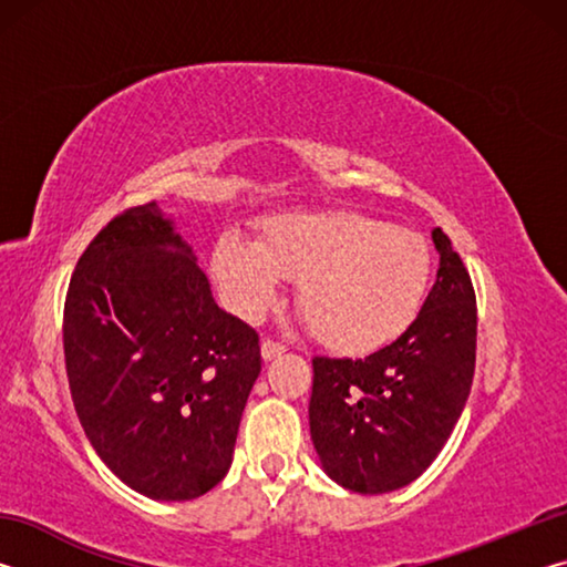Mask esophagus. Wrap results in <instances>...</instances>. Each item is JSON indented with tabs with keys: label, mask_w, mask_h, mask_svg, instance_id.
Instances as JSON below:
<instances>
[{
	"label": "esophagus",
	"mask_w": 567,
	"mask_h": 567,
	"mask_svg": "<svg viewBox=\"0 0 567 567\" xmlns=\"http://www.w3.org/2000/svg\"><path fill=\"white\" fill-rule=\"evenodd\" d=\"M287 348L282 342H277V340H270V338H265L262 340V358L265 360H275V358H280V354L285 352Z\"/></svg>",
	"instance_id": "esophagus-1"
}]
</instances>
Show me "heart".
<instances>
[{"mask_svg": "<svg viewBox=\"0 0 567 567\" xmlns=\"http://www.w3.org/2000/svg\"><path fill=\"white\" fill-rule=\"evenodd\" d=\"M213 275L229 310L257 318L297 280L307 330L334 352H370L400 338L425 300L433 255L425 237L382 219L328 209L260 219L257 243L225 233Z\"/></svg>", "mask_w": 567, "mask_h": 567, "instance_id": "b5f03b06", "label": "heart"}]
</instances>
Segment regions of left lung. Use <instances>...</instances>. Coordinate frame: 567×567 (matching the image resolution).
Returning <instances> with one entry per match:
<instances>
[{
    "label": "left lung",
    "mask_w": 567,
    "mask_h": 567,
    "mask_svg": "<svg viewBox=\"0 0 567 567\" xmlns=\"http://www.w3.org/2000/svg\"><path fill=\"white\" fill-rule=\"evenodd\" d=\"M433 243L437 280L395 342L362 360H312V443L324 473L352 493H390L425 473L473 385V280L440 227Z\"/></svg>",
    "instance_id": "1"
}]
</instances>
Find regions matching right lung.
<instances>
[{
  "label": "right lung",
  "mask_w": 567,
  "mask_h": 567,
  "mask_svg": "<svg viewBox=\"0 0 567 567\" xmlns=\"http://www.w3.org/2000/svg\"><path fill=\"white\" fill-rule=\"evenodd\" d=\"M64 364L84 435L122 483L192 501L225 477L260 338L219 310L155 203L112 217L64 300Z\"/></svg>",
  "instance_id": "1"
}]
</instances>
